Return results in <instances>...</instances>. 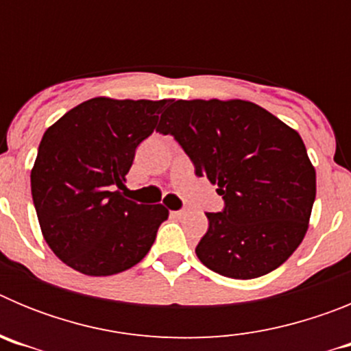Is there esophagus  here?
<instances>
[{
  "instance_id": "1",
  "label": "esophagus",
  "mask_w": 351,
  "mask_h": 351,
  "mask_svg": "<svg viewBox=\"0 0 351 351\" xmlns=\"http://www.w3.org/2000/svg\"><path fill=\"white\" fill-rule=\"evenodd\" d=\"M173 216V218H182V216H184L186 214V210H172V213H170Z\"/></svg>"
}]
</instances>
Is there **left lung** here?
I'll return each instance as SVG.
<instances>
[{"label":"left lung","mask_w":351,"mask_h":351,"mask_svg":"<svg viewBox=\"0 0 351 351\" xmlns=\"http://www.w3.org/2000/svg\"><path fill=\"white\" fill-rule=\"evenodd\" d=\"M156 132L173 135L198 178L218 186L221 213H207L198 260L253 280L278 269L302 243L316 172L299 133L246 100H173Z\"/></svg>","instance_id":"left-lung-1"}]
</instances>
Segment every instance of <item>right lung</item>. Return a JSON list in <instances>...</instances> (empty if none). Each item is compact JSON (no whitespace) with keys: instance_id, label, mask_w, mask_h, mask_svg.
Here are the masks:
<instances>
[{"instance_id":"add662e5","label":"right lung","mask_w":351,"mask_h":351,"mask_svg":"<svg viewBox=\"0 0 351 351\" xmlns=\"http://www.w3.org/2000/svg\"><path fill=\"white\" fill-rule=\"evenodd\" d=\"M172 100L98 96L49 126L31 169V195L45 243L73 271L112 276L137 265L169 218L161 204H135L121 190L135 149Z\"/></svg>"}]
</instances>
